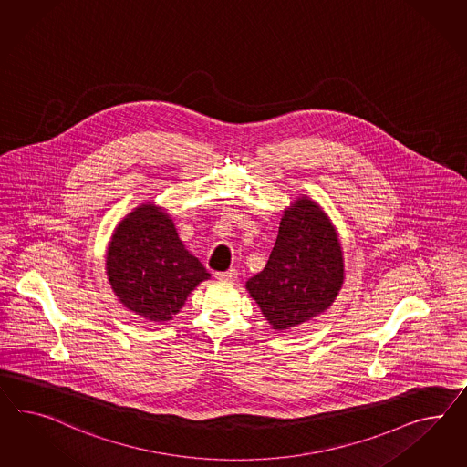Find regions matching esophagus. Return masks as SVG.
Segmentation results:
<instances>
[{"mask_svg":"<svg viewBox=\"0 0 467 467\" xmlns=\"http://www.w3.org/2000/svg\"><path fill=\"white\" fill-rule=\"evenodd\" d=\"M215 278H217V280H223V282H234V280L238 278V272H236L234 268H231V270H227V272H217Z\"/></svg>","mask_w":467,"mask_h":467,"instance_id":"1","label":"esophagus"}]
</instances>
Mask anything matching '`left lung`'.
Instances as JSON below:
<instances>
[{
	"label": "left lung",
	"mask_w": 467,
	"mask_h": 467,
	"mask_svg": "<svg viewBox=\"0 0 467 467\" xmlns=\"http://www.w3.org/2000/svg\"><path fill=\"white\" fill-rule=\"evenodd\" d=\"M343 284V253L328 215L301 197L280 219L265 268L246 282L272 328L290 329L327 311Z\"/></svg>",
	"instance_id": "8db88e82"
}]
</instances>
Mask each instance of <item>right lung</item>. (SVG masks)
Listing matches in <instances>:
<instances>
[{
  "label": "right lung",
  "mask_w": 467,
  "mask_h": 467,
  "mask_svg": "<svg viewBox=\"0 0 467 467\" xmlns=\"http://www.w3.org/2000/svg\"><path fill=\"white\" fill-rule=\"evenodd\" d=\"M107 277L127 309L163 323L211 274L185 250L171 217L148 202L115 227L107 250Z\"/></svg>",
  "instance_id": "add662e5"
}]
</instances>
